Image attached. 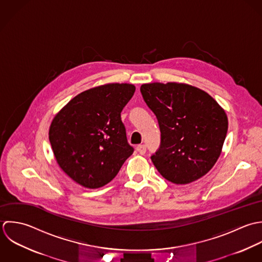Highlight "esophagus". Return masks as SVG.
<instances>
[{"label":"esophagus","instance_id":"obj_1","mask_svg":"<svg viewBox=\"0 0 262 262\" xmlns=\"http://www.w3.org/2000/svg\"><path fill=\"white\" fill-rule=\"evenodd\" d=\"M137 150H138V152H139L141 155H145V154H146V151H147V148H146L145 145H139V146L137 147Z\"/></svg>","mask_w":262,"mask_h":262}]
</instances>
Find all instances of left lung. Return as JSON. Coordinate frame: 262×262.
<instances>
[{"mask_svg": "<svg viewBox=\"0 0 262 262\" xmlns=\"http://www.w3.org/2000/svg\"><path fill=\"white\" fill-rule=\"evenodd\" d=\"M141 93L161 132L160 147L151 156L160 174L175 184L206 175L226 139L225 110L207 92L187 84H144Z\"/></svg>", "mask_w": 262, "mask_h": 262, "instance_id": "obj_1", "label": "left lung"}]
</instances>
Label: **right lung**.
<instances>
[{
	"instance_id": "1",
	"label": "right lung",
	"mask_w": 262,
	"mask_h": 262,
	"mask_svg": "<svg viewBox=\"0 0 262 262\" xmlns=\"http://www.w3.org/2000/svg\"><path fill=\"white\" fill-rule=\"evenodd\" d=\"M132 84H106L74 97L53 119L50 142L57 164L78 184L99 188L134 153L120 113L132 99Z\"/></svg>"
}]
</instances>
